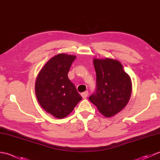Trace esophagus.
<instances>
[{
    "label": "esophagus",
    "instance_id": "34e87169",
    "mask_svg": "<svg viewBox=\"0 0 160 160\" xmlns=\"http://www.w3.org/2000/svg\"><path fill=\"white\" fill-rule=\"evenodd\" d=\"M88 94H89V93H88V91H85V92H83L82 94H81V96H82V98H84V99H85V98H87Z\"/></svg>",
    "mask_w": 160,
    "mask_h": 160
}]
</instances>
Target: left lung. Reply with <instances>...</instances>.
I'll return each mask as SVG.
<instances>
[{"label": "left lung", "instance_id": "left-lung-1", "mask_svg": "<svg viewBox=\"0 0 160 160\" xmlns=\"http://www.w3.org/2000/svg\"><path fill=\"white\" fill-rule=\"evenodd\" d=\"M96 72V92L89 98L104 116L116 115L130 100L132 82L122 64L111 58L93 59Z\"/></svg>", "mask_w": 160, "mask_h": 160}]
</instances>
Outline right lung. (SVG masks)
Wrapping results in <instances>:
<instances>
[{"label": "right lung", "instance_id": "add662e5", "mask_svg": "<svg viewBox=\"0 0 160 160\" xmlns=\"http://www.w3.org/2000/svg\"><path fill=\"white\" fill-rule=\"evenodd\" d=\"M76 58L65 53L56 55L45 64L36 78L35 92L38 102L56 118L67 116L82 100L67 76Z\"/></svg>", "mask_w": 160, "mask_h": 160}]
</instances>
